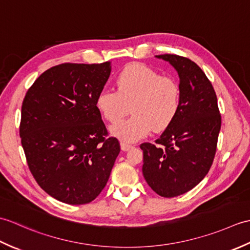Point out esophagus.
Returning a JSON list of instances; mask_svg holds the SVG:
<instances>
[{
	"label": "esophagus",
	"mask_w": 250,
	"mask_h": 250,
	"mask_svg": "<svg viewBox=\"0 0 250 250\" xmlns=\"http://www.w3.org/2000/svg\"><path fill=\"white\" fill-rule=\"evenodd\" d=\"M120 146H121V149L124 150V151L129 150L130 148H132V145H130V144H126V143H121Z\"/></svg>",
	"instance_id": "1"
}]
</instances>
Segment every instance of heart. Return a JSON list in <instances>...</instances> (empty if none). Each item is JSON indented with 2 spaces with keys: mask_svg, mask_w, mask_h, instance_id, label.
Returning <instances> with one entry per match:
<instances>
[{
  "mask_svg": "<svg viewBox=\"0 0 250 250\" xmlns=\"http://www.w3.org/2000/svg\"><path fill=\"white\" fill-rule=\"evenodd\" d=\"M116 90L100 91L95 105L110 124L118 122L128 113L130 120L114 125L110 132L117 139L133 143L144 139L150 132L167 130L176 119L180 109L182 90L171 76H161L144 64L125 66L116 78Z\"/></svg>",
  "mask_w": 250,
  "mask_h": 250,
  "instance_id": "heart-1",
  "label": "heart"
}]
</instances>
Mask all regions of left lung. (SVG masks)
<instances>
[{
  "instance_id": "obj_1",
  "label": "left lung",
  "mask_w": 250,
  "mask_h": 250,
  "mask_svg": "<svg viewBox=\"0 0 250 250\" xmlns=\"http://www.w3.org/2000/svg\"><path fill=\"white\" fill-rule=\"evenodd\" d=\"M176 68L182 90L180 109L155 144L143 143V175L163 198L194 188L213 164L221 128V115L213 84L188 58L159 55Z\"/></svg>"
}]
</instances>
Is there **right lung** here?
Returning <instances> with one entry per match:
<instances>
[{
  "mask_svg": "<svg viewBox=\"0 0 250 250\" xmlns=\"http://www.w3.org/2000/svg\"><path fill=\"white\" fill-rule=\"evenodd\" d=\"M110 63H62L29 88L19 134L26 163L45 192L63 203L87 204L101 193L120 152L95 100Z\"/></svg>",
  "mask_w": 250,
  "mask_h": 250,
  "instance_id": "right-lung-1",
  "label": "right lung"
}]
</instances>
